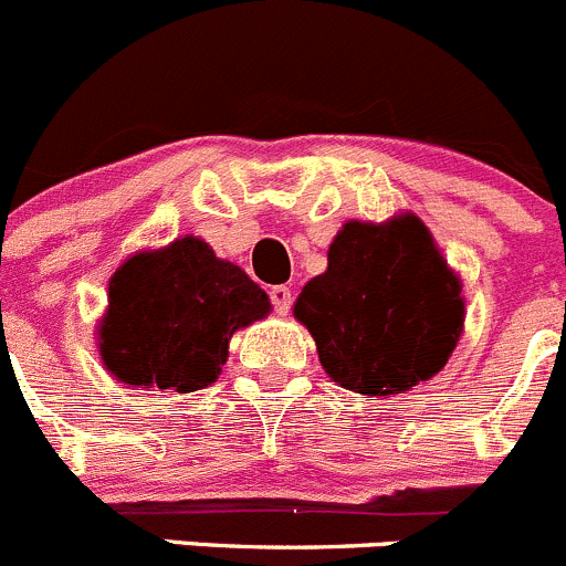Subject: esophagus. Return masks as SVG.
Instances as JSON below:
<instances>
[{
	"label": "esophagus",
	"instance_id": "34e87169",
	"mask_svg": "<svg viewBox=\"0 0 566 566\" xmlns=\"http://www.w3.org/2000/svg\"><path fill=\"white\" fill-rule=\"evenodd\" d=\"M270 300H272V305H275V311L281 313V316H285V313L291 311V302H294V296H291L289 285H272Z\"/></svg>",
	"mask_w": 566,
	"mask_h": 566
}]
</instances>
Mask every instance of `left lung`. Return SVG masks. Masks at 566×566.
<instances>
[{
  "mask_svg": "<svg viewBox=\"0 0 566 566\" xmlns=\"http://www.w3.org/2000/svg\"><path fill=\"white\" fill-rule=\"evenodd\" d=\"M294 316L316 340L333 382L390 396L449 363L465 300L429 228L399 214L382 226L346 222L329 244L327 270L296 296Z\"/></svg>",
  "mask_w": 566,
  "mask_h": 566,
  "instance_id": "8db88e82",
  "label": "left lung"
}]
</instances>
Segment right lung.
Masks as SVG:
<instances>
[{
    "label": "right lung",
    "instance_id": "right-lung-1",
    "mask_svg": "<svg viewBox=\"0 0 566 566\" xmlns=\"http://www.w3.org/2000/svg\"><path fill=\"white\" fill-rule=\"evenodd\" d=\"M270 296L198 237L117 266L98 327L106 371L123 385L192 394L217 382L228 340L270 313Z\"/></svg>",
    "mask_w": 566,
    "mask_h": 566
}]
</instances>
